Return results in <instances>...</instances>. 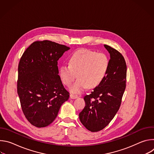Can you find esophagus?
I'll list each match as a JSON object with an SVG mask.
<instances>
[{
    "mask_svg": "<svg viewBox=\"0 0 154 154\" xmlns=\"http://www.w3.org/2000/svg\"><path fill=\"white\" fill-rule=\"evenodd\" d=\"M78 97V96L77 95H74L72 94H70V98L72 99H77Z\"/></svg>",
    "mask_w": 154,
    "mask_h": 154,
    "instance_id": "34e87169",
    "label": "esophagus"
}]
</instances>
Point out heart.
<instances>
[{"mask_svg": "<svg viewBox=\"0 0 154 154\" xmlns=\"http://www.w3.org/2000/svg\"><path fill=\"white\" fill-rule=\"evenodd\" d=\"M109 64V58L105 54L80 49L71 57L69 64L61 66L60 75L63 83L69 86L78 75L79 79L69 90L72 93L79 94L86 88L93 89L97 86L105 77Z\"/></svg>", "mask_w": 154, "mask_h": 154, "instance_id": "1", "label": "heart"}]
</instances>
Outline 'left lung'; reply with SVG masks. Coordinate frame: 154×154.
<instances>
[{
  "label": "left lung",
  "mask_w": 154,
  "mask_h": 154,
  "mask_svg": "<svg viewBox=\"0 0 154 154\" xmlns=\"http://www.w3.org/2000/svg\"><path fill=\"white\" fill-rule=\"evenodd\" d=\"M110 55L107 72L88 95L84 97L85 106L79 113L82 124L96 132L103 129L119 110L125 89L127 66L124 57L117 50L105 45Z\"/></svg>",
  "instance_id": "obj_1"
}]
</instances>
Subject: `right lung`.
I'll return each mask as SVG.
<instances>
[{
    "label": "right lung",
    "mask_w": 154,
    "mask_h": 154,
    "mask_svg": "<svg viewBox=\"0 0 154 154\" xmlns=\"http://www.w3.org/2000/svg\"><path fill=\"white\" fill-rule=\"evenodd\" d=\"M69 49L51 41H37L20 58L17 94L24 115L36 127H45L52 123L61 105L69 97L58 68V60Z\"/></svg>",
    "instance_id": "right-lung-1"
}]
</instances>
